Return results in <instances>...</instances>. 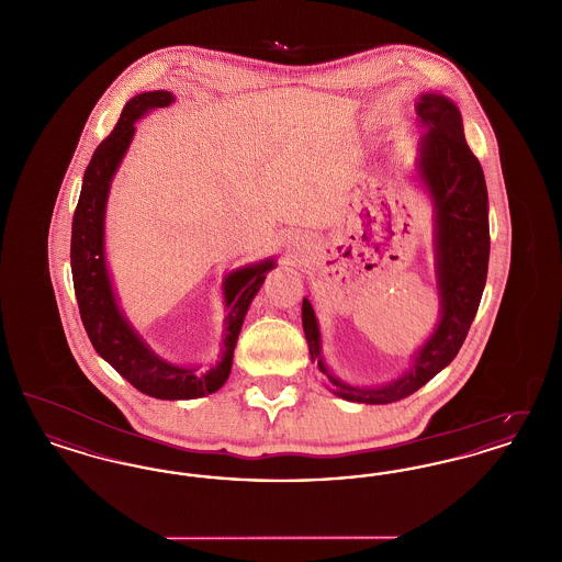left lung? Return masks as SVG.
<instances>
[{"label":"left lung","instance_id":"obj_1","mask_svg":"<svg viewBox=\"0 0 562 562\" xmlns=\"http://www.w3.org/2000/svg\"><path fill=\"white\" fill-rule=\"evenodd\" d=\"M417 117L426 128L419 143L417 172L434 204V255L440 296V321L428 341L413 356L408 371L381 387H356L330 373L322 360L321 328L310 299H303L301 321L312 360L333 385V394L349 402L390 404L424 387L453 362L481 305L488 269V195L481 161L463 136L461 113L451 99L426 92L417 101Z\"/></svg>","mask_w":562,"mask_h":562}]
</instances>
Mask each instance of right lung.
<instances>
[{"instance_id": "obj_1", "label": "right lung", "mask_w": 562, "mask_h": 562, "mask_svg": "<svg viewBox=\"0 0 562 562\" xmlns=\"http://www.w3.org/2000/svg\"><path fill=\"white\" fill-rule=\"evenodd\" d=\"M172 92L154 90L133 97L122 111L115 128L97 147L83 172L80 202L71 225V273L81 322L90 344L103 360L122 374L138 392L160 401H191L216 392L229 376L234 349L250 301L259 293L266 273L276 268L273 259L227 273L225 294V339L221 360L211 371L198 373L191 367H177L156 356L136 335L117 307L105 261V206L111 179L134 136V122L147 111L168 108Z\"/></svg>"}]
</instances>
